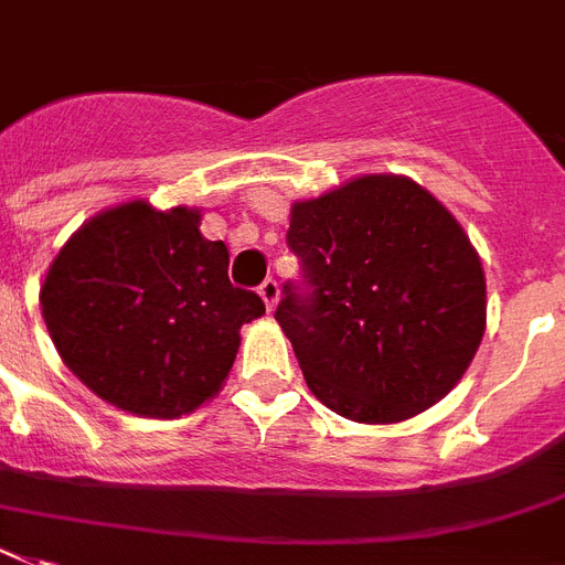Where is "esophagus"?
Returning <instances> with one entry per match:
<instances>
[{"mask_svg":"<svg viewBox=\"0 0 565 565\" xmlns=\"http://www.w3.org/2000/svg\"><path fill=\"white\" fill-rule=\"evenodd\" d=\"M258 292H260V298H264L267 310H273V307L278 305V281H275V278H267V281L260 284Z\"/></svg>","mask_w":565,"mask_h":565,"instance_id":"1","label":"esophagus"}]
</instances>
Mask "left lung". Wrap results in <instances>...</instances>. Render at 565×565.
<instances>
[{
    "label": "left lung",
    "instance_id": "obj_1",
    "mask_svg": "<svg viewBox=\"0 0 565 565\" xmlns=\"http://www.w3.org/2000/svg\"><path fill=\"white\" fill-rule=\"evenodd\" d=\"M287 244L301 281L275 321L316 399L387 425L428 411L486 333V275L457 217L399 174H364L298 201Z\"/></svg>",
    "mask_w": 565,
    "mask_h": 565
}]
</instances>
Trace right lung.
I'll return each mask as SVG.
<instances>
[{
  "label": "right lung",
  "mask_w": 565,
  "mask_h": 565,
  "mask_svg": "<svg viewBox=\"0 0 565 565\" xmlns=\"http://www.w3.org/2000/svg\"><path fill=\"white\" fill-rule=\"evenodd\" d=\"M230 249L201 212L131 201L85 221L51 264L42 319L71 373L108 405L178 419L230 376L241 324L264 316L232 287Z\"/></svg>",
  "instance_id": "obj_1"
}]
</instances>
